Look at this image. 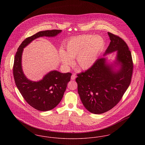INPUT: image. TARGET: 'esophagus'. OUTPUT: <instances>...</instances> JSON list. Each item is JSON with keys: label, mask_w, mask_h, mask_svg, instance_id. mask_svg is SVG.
<instances>
[{"label": "esophagus", "mask_w": 145, "mask_h": 145, "mask_svg": "<svg viewBox=\"0 0 145 145\" xmlns=\"http://www.w3.org/2000/svg\"><path fill=\"white\" fill-rule=\"evenodd\" d=\"M76 76L75 74H72V76H71V80H74L75 79H76Z\"/></svg>", "instance_id": "obj_1"}]
</instances>
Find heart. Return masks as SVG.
I'll use <instances>...</instances> for the list:
<instances>
[{"label": "heart", "instance_id": "heart-1", "mask_svg": "<svg viewBox=\"0 0 145 145\" xmlns=\"http://www.w3.org/2000/svg\"><path fill=\"white\" fill-rule=\"evenodd\" d=\"M103 40L98 35H82L71 40L59 53L62 66L67 69L76 57L75 64L83 70L89 69L96 61L103 46Z\"/></svg>", "mask_w": 145, "mask_h": 145}]
</instances>
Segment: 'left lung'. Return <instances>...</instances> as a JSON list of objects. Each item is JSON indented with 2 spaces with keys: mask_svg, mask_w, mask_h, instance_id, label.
Masks as SVG:
<instances>
[{
  "mask_svg": "<svg viewBox=\"0 0 145 145\" xmlns=\"http://www.w3.org/2000/svg\"><path fill=\"white\" fill-rule=\"evenodd\" d=\"M110 43L104 57L97 59L89 69L76 78L78 92L85 108L90 112L101 114L117 104L131 82L133 63L131 53L120 37L108 33ZM117 52L111 62L105 56Z\"/></svg>",
  "mask_w": 145,
  "mask_h": 145,
  "instance_id": "1",
  "label": "left lung"
}]
</instances>
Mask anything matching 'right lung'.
I'll list each match as a JSON object with an SVG mask.
<instances>
[{
	"mask_svg": "<svg viewBox=\"0 0 145 145\" xmlns=\"http://www.w3.org/2000/svg\"><path fill=\"white\" fill-rule=\"evenodd\" d=\"M61 31V30H45L29 37L22 42L14 57L13 73L16 86L26 102L37 110H50L59 104L70 81L71 73H62L54 70L43 76L40 80H29L22 69L23 49L39 37H54Z\"/></svg>",
	"mask_w": 145,
	"mask_h": 145,
	"instance_id": "obj_1",
	"label": "right lung"
}]
</instances>
